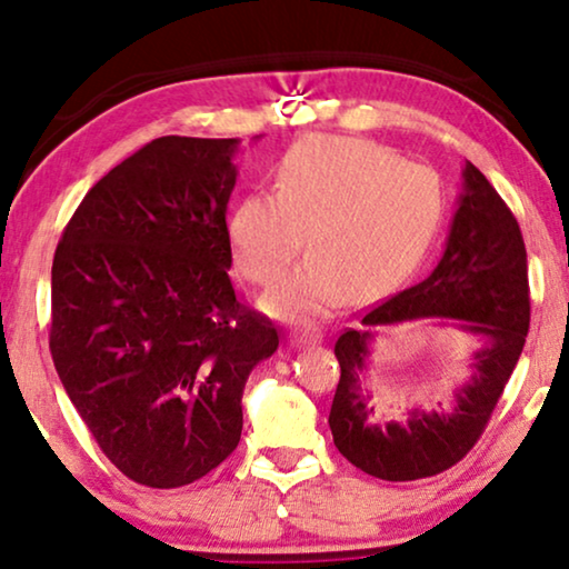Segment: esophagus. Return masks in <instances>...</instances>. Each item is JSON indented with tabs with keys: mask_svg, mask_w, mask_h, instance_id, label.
<instances>
[{
	"mask_svg": "<svg viewBox=\"0 0 569 569\" xmlns=\"http://www.w3.org/2000/svg\"><path fill=\"white\" fill-rule=\"evenodd\" d=\"M323 341V337L318 331H300V329H295L292 333H290V345L292 347H308V345H321Z\"/></svg>",
	"mask_w": 569,
	"mask_h": 569,
	"instance_id": "obj_1",
	"label": "esophagus"
}]
</instances>
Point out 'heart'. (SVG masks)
Here are the masks:
<instances>
[{"mask_svg": "<svg viewBox=\"0 0 569 569\" xmlns=\"http://www.w3.org/2000/svg\"><path fill=\"white\" fill-rule=\"evenodd\" d=\"M440 181L362 139L308 137L279 160L274 193H246L230 212L236 267L248 282L271 284L295 256L300 263L263 300L287 321H313L383 292L415 263L440 222Z\"/></svg>", "mask_w": 569, "mask_h": 569, "instance_id": "1", "label": "heart"}]
</instances>
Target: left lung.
Returning <instances> with one entry per match:
<instances>
[{
  "instance_id": "obj_1",
  "label": "left lung",
  "mask_w": 569,
  "mask_h": 569,
  "mask_svg": "<svg viewBox=\"0 0 569 569\" xmlns=\"http://www.w3.org/2000/svg\"><path fill=\"white\" fill-rule=\"evenodd\" d=\"M411 320L453 322L473 332L480 347L472 378L457 392L453 410L412 408L407 420L380 423L371 392L361 388L371 339L380 325ZM528 323L531 298L518 220L485 173L466 162L438 267L419 284L370 308L360 329L337 339L341 376L329 415L333 446L357 469L386 481H415L456 466L485 432L523 352Z\"/></svg>"
}]
</instances>
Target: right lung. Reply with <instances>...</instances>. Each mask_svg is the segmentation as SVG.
<instances>
[{"instance_id": "add662e5", "label": "right lung", "mask_w": 569, "mask_h": 569, "mask_svg": "<svg viewBox=\"0 0 569 569\" xmlns=\"http://www.w3.org/2000/svg\"><path fill=\"white\" fill-rule=\"evenodd\" d=\"M236 150L152 139L84 193L53 253L61 386L108 461L144 487L191 485L238 448L246 380L279 347L228 277Z\"/></svg>"}]
</instances>
